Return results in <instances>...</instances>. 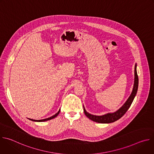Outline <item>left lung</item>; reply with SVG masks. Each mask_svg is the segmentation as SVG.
<instances>
[{
	"instance_id": "1",
	"label": "left lung",
	"mask_w": 154,
	"mask_h": 154,
	"mask_svg": "<svg viewBox=\"0 0 154 154\" xmlns=\"http://www.w3.org/2000/svg\"><path fill=\"white\" fill-rule=\"evenodd\" d=\"M138 87V76L137 72V64H135V81H134V85L133 91L131 92V95L127 99V100L125 102V103L123 105V106L119 108L118 111H116L115 113H108L105 115L102 116H96L93 115L88 113L83 106V110L85 115L90 119L91 120L99 122V123H111L119 119H120L128 110V109L130 108L131 103L133 102V100L137 94V90Z\"/></svg>"
}]
</instances>
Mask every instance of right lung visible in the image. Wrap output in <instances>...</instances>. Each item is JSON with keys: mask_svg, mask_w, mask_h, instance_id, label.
<instances>
[{"mask_svg": "<svg viewBox=\"0 0 154 154\" xmlns=\"http://www.w3.org/2000/svg\"><path fill=\"white\" fill-rule=\"evenodd\" d=\"M60 110L58 112V113H57L55 115H54V116L50 117V118H46V119H41V120H35V119H30L31 121H36V122H42V121H48V120H51L55 117H57L58 116V115L60 113Z\"/></svg>", "mask_w": 154, "mask_h": 154, "instance_id": "right-lung-1", "label": "right lung"}]
</instances>
